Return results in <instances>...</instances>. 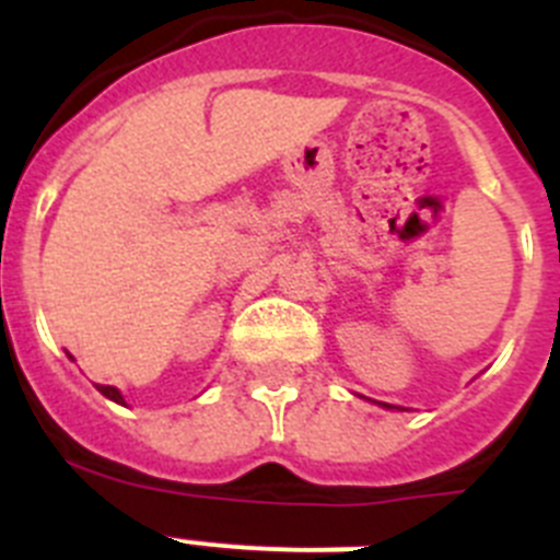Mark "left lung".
I'll use <instances>...</instances> for the list:
<instances>
[{
  "label": "left lung",
  "instance_id": "left-lung-1",
  "mask_svg": "<svg viewBox=\"0 0 560 560\" xmlns=\"http://www.w3.org/2000/svg\"><path fill=\"white\" fill-rule=\"evenodd\" d=\"M384 407H389V404H384Z\"/></svg>",
  "mask_w": 560,
  "mask_h": 560
}]
</instances>
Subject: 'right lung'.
Returning <instances> with one entry per match:
<instances>
[{
	"label": "right lung",
	"mask_w": 560,
	"mask_h": 560,
	"mask_svg": "<svg viewBox=\"0 0 560 560\" xmlns=\"http://www.w3.org/2000/svg\"><path fill=\"white\" fill-rule=\"evenodd\" d=\"M97 389H101V393L106 395V398H112V400H117V404H122V395L117 393V389H114V387H106V384H97Z\"/></svg>",
	"instance_id": "right-lung-1"
}]
</instances>
